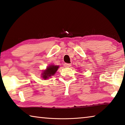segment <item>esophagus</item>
Returning <instances> with one entry per match:
<instances>
[{
	"label": "esophagus",
	"mask_w": 125,
	"mask_h": 125,
	"mask_svg": "<svg viewBox=\"0 0 125 125\" xmlns=\"http://www.w3.org/2000/svg\"><path fill=\"white\" fill-rule=\"evenodd\" d=\"M64 66L65 67H70L71 66V64H68V63H65L64 64Z\"/></svg>",
	"instance_id": "obj_1"
}]
</instances>
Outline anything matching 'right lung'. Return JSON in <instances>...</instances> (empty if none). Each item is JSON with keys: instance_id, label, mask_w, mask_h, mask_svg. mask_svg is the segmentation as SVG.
I'll return each instance as SVG.
<instances>
[{"instance_id": "obj_1", "label": "right lung", "mask_w": 125, "mask_h": 125, "mask_svg": "<svg viewBox=\"0 0 125 125\" xmlns=\"http://www.w3.org/2000/svg\"><path fill=\"white\" fill-rule=\"evenodd\" d=\"M59 68V66L54 65H51L47 67V69L43 71L42 73V77L43 79H46L48 78L53 75L56 73V72Z\"/></svg>"}]
</instances>
